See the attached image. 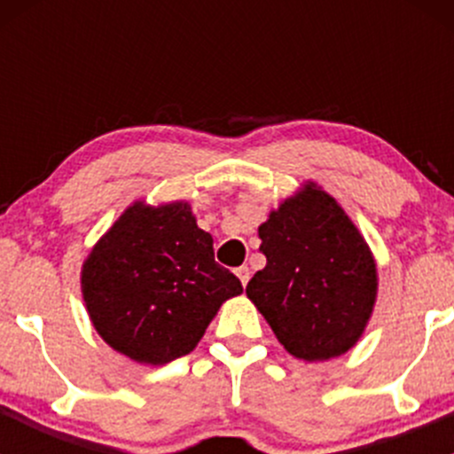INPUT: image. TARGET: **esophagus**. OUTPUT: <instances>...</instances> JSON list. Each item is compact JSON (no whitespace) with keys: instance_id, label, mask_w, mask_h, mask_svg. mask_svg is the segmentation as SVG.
Returning a JSON list of instances; mask_svg holds the SVG:
<instances>
[{"instance_id":"esophagus-1","label":"esophagus","mask_w":454,"mask_h":454,"mask_svg":"<svg viewBox=\"0 0 454 454\" xmlns=\"http://www.w3.org/2000/svg\"><path fill=\"white\" fill-rule=\"evenodd\" d=\"M235 274L239 277L241 286H246V283L250 281V268H248V265H241V268H237Z\"/></svg>"}]
</instances>
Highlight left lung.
<instances>
[{
  "instance_id": "1",
  "label": "left lung",
  "mask_w": 454,
  "mask_h": 454,
  "mask_svg": "<svg viewBox=\"0 0 454 454\" xmlns=\"http://www.w3.org/2000/svg\"><path fill=\"white\" fill-rule=\"evenodd\" d=\"M259 239L268 263L246 294L278 342L305 363L347 354L378 299V265L349 215L308 180L270 210Z\"/></svg>"
}]
</instances>
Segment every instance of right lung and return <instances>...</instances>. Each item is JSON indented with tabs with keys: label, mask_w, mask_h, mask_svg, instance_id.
Masks as SVG:
<instances>
[{
	"label": "right lung",
	"mask_w": 454,
	"mask_h": 454,
	"mask_svg": "<svg viewBox=\"0 0 454 454\" xmlns=\"http://www.w3.org/2000/svg\"><path fill=\"white\" fill-rule=\"evenodd\" d=\"M85 309L98 336L140 364L191 354L239 278L215 261L213 237L184 200L127 206L81 270Z\"/></svg>",
	"instance_id": "right-lung-1"
}]
</instances>
